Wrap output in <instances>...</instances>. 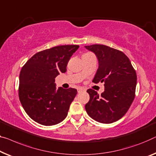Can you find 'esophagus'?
Masks as SVG:
<instances>
[{
	"label": "esophagus",
	"mask_w": 156,
	"mask_h": 156,
	"mask_svg": "<svg viewBox=\"0 0 156 156\" xmlns=\"http://www.w3.org/2000/svg\"><path fill=\"white\" fill-rule=\"evenodd\" d=\"M77 90H78V93H80V92H83V91H85V89L84 88H83V87H78V89H77Z\"/></svg>",
	"instance_id": "esophagus-1"
}]
</instances>
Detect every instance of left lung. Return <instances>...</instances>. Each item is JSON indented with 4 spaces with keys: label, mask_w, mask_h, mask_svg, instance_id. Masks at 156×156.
I'll list each match as a JSON object with an SVG mask.
<instances>
[{
    "label": "left lung",
    "mask_w": 156,
    "mask_h": 156,
    "mask_svg": "<svg viewBox=\"0 0 156 156\" xmlns=\"http://www.w3.org/2000/svg\"><path fill=\"white\" fill-rule=\"evenodd\" d=\"M96 55L99 68L92 82L104 83L101 96L88 89L90 100L85 110L92 119L101 123H112L120 119L135 97L136 73L129 58L121 51L104 45L85 46Z\"/></svg>",
    "instance_id": "8db88e82"
}]
</instances>
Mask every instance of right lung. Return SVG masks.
Listing matches in <instances>:
<instances>
[{"mask_svg": "<svg viewBox=\"0 0 156 156\" xmlns=\"http://www.w3.org/2000/svg\"><path fill=\"white\" fill-rule=\"evenodd\" d=\"M78 48L66 45L47 49L35 54L23 66L19 97L28 115L39 124H58L68 114L77 90H57L55 78L66 71L67 64Z\"/></svg>", "mask_w": 156, "mask_h": 156, "instance_id": "add662e5", "label": "right lung"}]
</instances>
